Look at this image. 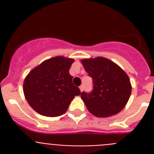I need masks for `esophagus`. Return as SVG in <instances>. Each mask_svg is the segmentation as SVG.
<instances>
[{
  "instance_id": "1",
  "label": "esophagus",
  "mask_w": 154,
  "mask_h": 154,
  "mask_svg": "<svg viewBox=\"0 0 154 154\" xmlns=\"http://www.w3.org/2000/svg\"><path fill=\"white\" fill-rule=\"evenodd\" d=\"M79 89H80V91H81V92H83V90H84V86H83V85H80V86H79Z\"/></svg>"
}]
</instances>
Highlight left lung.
<instances>
[{"instance_id": "left-lung-1", "label": "left lung", "mask_w": 154, "mask_h": 154, "mask_svg": "<svg viewBox=\"0 0 154 154\" xmlns=\"http://www.w3.org/2000/svg\"><path fill=\"white\" fill-rule=\"evenodd\" d=\"M92 78L93 90L81 93L87 109L97 117H109L119 113L126 106L131 95L129 76L117 64L103 57L81 60Z\"/></svg>"}]
</instances>
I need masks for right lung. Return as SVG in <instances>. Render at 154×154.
<instances>
[{"mask_svg":"<svg viewBox=\"0 0 154 154\" xmlns=\"http://www.w3.org/2000/svg\"><path fill=\"white\" fill-rule=\"evenodd\" d=\"M74 61L64 56L48 58L27 75L23 91L35 112L48 117L59 116L67 111L75 96L81 94L69 74Z\"/></svg>","mask_w":154,"mask_h":154,"instance_id":"right-lung-1","label":"right lung"}]
</instances>
